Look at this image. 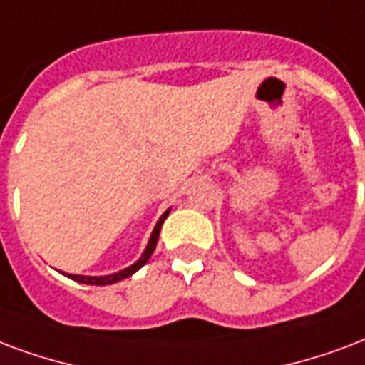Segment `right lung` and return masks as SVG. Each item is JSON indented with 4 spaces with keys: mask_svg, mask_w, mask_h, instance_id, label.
I'll return each instance as SVG.
<instances>
[{
    "mask_svg": "<svg viewBox=\"0 0 365 365\" xmlns=\"http://www.w3.org/2000/svg\"><path fill=\"white\" fill-rule=\"evenodd\" d=\"M168 212H170V210H166V212L160 216V220L157 222V226H155V230H153V235H151V239H149V245H147L145 252H143L138 262L132 264L130 268L122 269V272H118V274L105 275V277H90V275H68V277H71V279H74V282H78V283H86V285H110V283L122 282V279H126V277H130L132 274H135V272H138L141 266H145L147 260H149L153 252H155V247H157V241H158V233H160L163 222L166 220Z\"/></svg>",
    "mask_w": 365,
    "mask_h": 365,
    "instance_id": "obj_1",
    "label": "right lung"
}]
</instances>
